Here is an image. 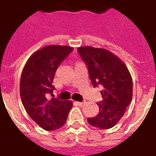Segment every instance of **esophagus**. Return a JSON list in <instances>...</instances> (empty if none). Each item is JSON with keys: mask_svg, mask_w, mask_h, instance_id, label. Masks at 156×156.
<instances>
[{"mask_svg": "<svg viewBox=\"0 0 156 156\" xmlns=\"http://www.w3.org/2000/svg\"><path fill=\"white\" fill-rule=\"evenodd\" d=\"M76 103H77V105L78 106H83V105H84V102H76Z\"/></svg>", "mask_w": 156, "mask_h": 156, "instance_id": "obj_1", "label": "esophagus"}]
</instances>
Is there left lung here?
<instances>
[{
	"mask_svg": "<svg viewBox=\"0 0 156 156\" xmlns=\"http://www.w3.org/2000/svg\"><path fill=\"white\" fill-rule=\"evenodd\" d=\"M78 51L88 68L93 86L103 88V99L98 102L99 113L88 118V122L101 129H110L123 117L130 104L133 94L130 73L119 58L105 49L82 47Z\"/></svg>",
	"mask_w": 156,
	"mask_h": 156,
	"instance_id": "obj_1",
	"label": "left lung"
}]
</instances>
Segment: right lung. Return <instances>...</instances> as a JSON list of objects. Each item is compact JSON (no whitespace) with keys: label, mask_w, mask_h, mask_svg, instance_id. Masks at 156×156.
<instances>
[{"label":"right lung","mask_w":156,"mask_h":156,"mask_svg":"<svg viewBox=\"0 0 156 156\" xmlns=\"http://www.w3.org/2000/svg\"><path fill=\"white\" fill-rule=\"evenodd\" d=\"M73 48L48 46L30 57L22 71L20 94L22 105L32 120L45 130H55L64 125L73 106L71 101L48 98L55 87V72Z\"/></svg>","instance_id":"add662e5"}]
</instances>
